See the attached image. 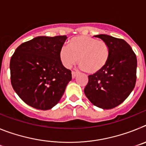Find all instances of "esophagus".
<instances>
[{
	"instance_id": "1",
	"label": "esophagus",
	"mask_w": 146,
	"mask_h": 146,
	"mask_svg": "<svg viewBox=\"0 0 146 146\" xmlns=\"http://www.w3.org/2000/svg\"><path fill=\"white\" fill-rule=\"evenodd\" d=\"M77 73L76 72H72V78L74 79V77H75L76 76H77Z\"/></svg>"
}]
</instances>
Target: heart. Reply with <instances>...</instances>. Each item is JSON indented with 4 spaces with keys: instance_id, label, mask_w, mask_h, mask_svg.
Listing matches in <instances>:
<instances>
[{
    "instance_id": "heart-1",
    "label": "heart",
    "mask_w": 146,
    "mask_h": 146,
    "mask_svg": "<svg viewBox=\"0 0 146 146\" xmlns=\"http://www.w3.org/2000/svg\"><path fill=\"white\" fill-rule=\"evenodd\" d=\"M59 55L62 64L67 69L72 68L78 60L81 69L94 74L106 66L110 58V48L102 40L77 36L71 38L68 47L60 49Z\"/></svg>"
}]
</instances>
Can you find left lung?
<instances>
[{
    "mask_svg": "<svg viewBox=\"0 0 146 146\" xmlns=\"http://www.w3.org/2000/svg\"><path fill=\"white\" fill-rule=\"evenodd\" d=\"M94 36L108 44L110 58L101 72L88 76L84 93L95 106L112 109L121 104L133 91L137 78V58L123 39L106 34Z\"/></svg>",
    "mask_w": 146,
    "mask_h": 146,
    "instance_id": "left-lung-1",
    "label": "left lung"
}]
</instances>
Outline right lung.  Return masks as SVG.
Listing matches in <instances>:
<instances>
[{
  "label": "right lung",
  "instance_id": "1",
  "mask_svg": "<svg viewBox=\"0 0 146 146\" xmlns=\"http://www.w3.org/2000/svg\"><path fill=\"white\" fill-rule=\"evenodd\" d=\"M66 38L36 37L20 44L11 56V86L29 106L47 110L61 99L72 80V72L63 66L59 55Z\"/></svg>",
  "mask_w": 146,
  "mask_h": 146
}]
</instances>
